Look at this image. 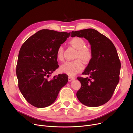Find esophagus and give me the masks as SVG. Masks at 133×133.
I'll return each instance as SVG.
<instances>
[{
    "mask_svg": "<svg viewBox=\"0 0 133 133\" xmlns=\"http://www.w3.org/2000/svg\"><path fill=\"white\" fill-rule=\"evenodd\" d=\"M74 79H75V78H74L69 77V78H68V81H69V82H71V81H72V80H74Z\"/></svg>",
    "mask_w": 133,
    "mask_h": 133,
    "instance_id": "34e87169",
    "label": "esophagus"
}]
</instances>
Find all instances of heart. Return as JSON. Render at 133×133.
Wrapping results in <instances>:
<instances>
[{"mask_svg":"<svg viewBox=\"0 0 133 133\" xmlns=\"http://www.w3.org/2000/svg\"><path fill=\"white\" fill-rule=\"evenodd\" d=\"M70 44L78 50L74 61H68L63 64L60 68L62 73H65L70 76H73L80 72L83 68V62L88 64L92 58V53L89 48L86 47V43L83 39L75 37L69 41ZM57 58L60 60H64V48L62 45L58 47L57 53Z\"/></svg>","mask_w":133,"mask_h":133,"instance_id":"1","label":"heart"}]
</instances>
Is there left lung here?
<instances>
[{
  "label": "left lung",
  "instance_id": "left-lung-1",
  "mask_svg": "<svg viewBox=\"0 0 133 133\" xmlns=\"http://www.w3.org/2000/svg\"><path fill=\"white\" fill-rule=\"evenodd\" d=\"M85 38L90 45L92 58L78 77L81 87L76 93L79 101L88 107H98L107 102L119 82L121 63L114 44L107 37L92 29L72 31L71 37Z\"/></svg>",
  "mask_w": 133,
  "mask_h": 133
}]
</instances>
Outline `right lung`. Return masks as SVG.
Masks as SVG:
<instances>
[{"label":"right lung","mask_w":133,"mask_h":133,"mask_svg":"<svg viewBox=\"0 0 133 133\" xmlns=\"http://www.w3.org/2000/svg\"><path fill=\"white\" fill-rule=\"evenodd\" d=\"M69 35L70 33L41 30L21 47L16 67L18 87L32 106L40 108L50 106L67 83L66 74L54 76L50 80L48 78L59 67L56 53Z\"/></svg>","instance_id":"1"}]
</instances>
